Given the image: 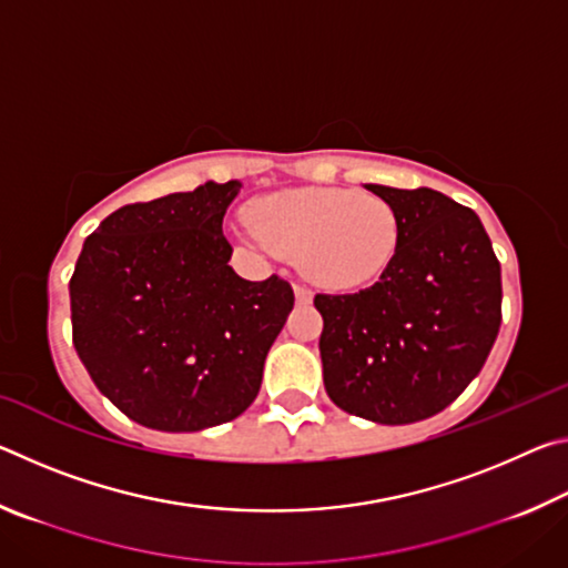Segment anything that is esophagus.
Segmentation results:
<instances>
[{
  "label": "esophagus",
  "instance_id": "esophagus-1",
  "mask_svg": "<svg viewBox=\"0 0 568 568\" xmlns=\"http://www.w3.org/2000/svg\"><path fill=\"white\" fill-rule=\"evenodd\" d=\"M295 301H297V303H311V301H313L311 287L303 285V283H297V285H295Z\"/></svg>",
  "mask_w": 568,
  "mask_h": 568
}]
</instances>
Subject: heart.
<instances>
[{
	"mask_svg": "<svg viewBox=\"0 0 568 568\" xmlns=\"http://www.w3.org/2000/svg\"><path fill=\"white\" fill-rule=\"evenodd\" d=\"M257 243L297 257L301 271L331 291H353L386 273L400 243L396 210L345 187L283 190L247 210Z\"/></svg>",
	"mask_w": 568,
	"mask_h": 568,
	"instance_id": "obj_1",
	"label": "heart"
}]
</instances>
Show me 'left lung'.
I'll list each match as a JSON object with an SVG mask.
<instances>
[{"instance_id": "left-lung-1", "label": "left lung", "mask_w": 568, "mask_h": 568, "mask_svg": "<svg viewBox=\"0 0 568 568\" xmlns=\"http://www.w3.org/2000/svg\"><path fill=\"white\" fill-rule=\"evenodd\" d=\"M396 210L400 243L378 283L318 293L323 383L335 406L403 426L450 406L501 328V265L470 207L444 192L365 185Z\"/></svg>"}]
</instances>
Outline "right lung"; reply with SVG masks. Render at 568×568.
I'll list each match as a JSON object with an SVG mask.
<instances>
[{
	"instance_id": "right-lung-1",
	"label": "right lung",
	"mask_w": 568,
	"mask_h": 568,
	"mask_svg": "<svg viewBox=\"0 0 568 568\" xmlns=\"http://www.w3.org/2000/svg\"><path fill=\"white\" fill-rule=\"evenodd\" d=\"M240 182L114 210L84 240L70 301L72 343L104 396L140 426L187 434L255 400L265 355L295 295L227 265L223 217Z\"/></svg>"
}]
</instances>
